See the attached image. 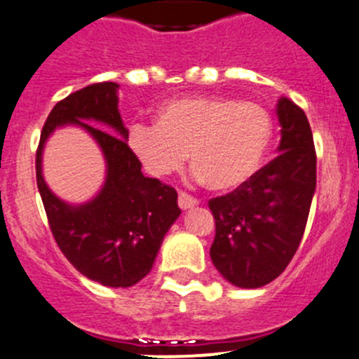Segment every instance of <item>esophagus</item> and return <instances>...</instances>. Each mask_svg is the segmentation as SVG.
<instances>
[{"mask_svg": "<svg viewBox=\"0 0 359 359\" xmlns=\"http://www.w3.org/2000/svg\"><path fill=\"white\" fill-rule=\"evenodd\" d=\"M196 205H198L196 198L189 196L187 193H179V207L182 208V210H189V208L196 207Z\"/></svg>", "mask_w": 359, "mask_h": 359, "instance_id": "1", "label": "esophagus"}]
</instances>
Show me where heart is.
Masks as SVG:
<instances>
[{"mask_svg": "<svg viewBox=\"0 0 359 359\" xmlns=\"http://www.w3.org/2000/svg\"><path fill=\"white\" fill-rule=\"evenodd\" d=\"M156 124L135 123L128 145L145 172L166 177L187 159L193 177L214 191H233L259 170L273 137L272 117L257 103L186 96L158 107Z\"/></svg>", "mask_w": 359, "mask_h": 359, "instance_id": "b5f03b06", "label": "heart"}]
</instances>
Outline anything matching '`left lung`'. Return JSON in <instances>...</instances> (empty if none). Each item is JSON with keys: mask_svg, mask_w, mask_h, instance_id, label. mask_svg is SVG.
<instances>
[{"mask_svg": "<svg viewBox=\"0 0 359 359\" xmlns=\"http://www.w3.org/2000/svg\"><path fill=\"white\" fill-rule=\"evenodd\" d=\"M279 156L226 196L208 201L215 219L210 257L233 286L256 290L280 276L304 236L316 193V151L307 116L277 103Z\"/></svg>", "mask_w": 359, "mask_h": 359, "instance_id": "left-lung-1", "label": "left lung"}]
</instances>
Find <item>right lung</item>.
I'll return each instance as SVG.
<instances>
[{
  "label": "right lung",
  "instance_id": "right-lung-1",
  "mask_svg": "<svg viewBox=\"0 0 359 359\" xmlns=\"http://www.w3.org/2000/svg\"><path fill=\"white\" fill-rule=\"evenodd\" d=\"M119 83L100 82L66 96L48 114L36 151V184L52 235L66 259L87 279L130 287L152 270L165 235L179 219L177 191L142 173L128 147L119 112ZM102 123L109 132L88 123ZM76 126L100 147L106 180L91 201L68 204L43 179V149L59 127Z\"/></svg>",
  "mask_w": 359,
  "mask_h": 359
}]
</instances>
